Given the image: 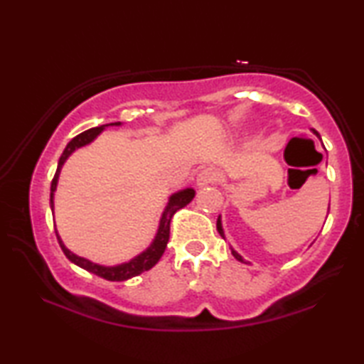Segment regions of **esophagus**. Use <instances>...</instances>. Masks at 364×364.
Segmentation results:
<instances>
[{"mask_svg": "<svg viewBox=\"0 0 364 364\" xmlns=\"http://www.w3.org/2000/svg\"><path fill=\"white\" fill-rule=\"evenodd\" d=\"M218 171L213 168H204L197 175V186L199 188H205L208 184H213L218 181Z\"/></svg>", "mask_w": 364, "mask_h": 364, "instance_id": "34e87169", "label": "esophagus"}]
</instances>
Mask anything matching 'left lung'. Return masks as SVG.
Returning a JSON list of instances; mask_svg holds the SVG:
<instances>
[{
	"mask_svg": "<svg viewBox=\"0 0 364 364\" xmlns=\"http://www.w3.org/2000/svg\"><path fill=\"white\" fill-rule=\"evenodd\" d=\"M313 133H315L316 134V136L319 138V133L316 132V130H313ZM217 230H218V232H220V236L221 237H223L225 239V232H223V226H221V218L218 217V220H217ZM231 254L234 255V258H236V260H239V262H242V263H245V260H244V258L241 257V255H239L237 254V252L236 250H234L232 247H231Z\"/></svg>",
	"mask_w": 364,
	"mask_h": 364,
	"instance_id": "left-lung-1",
	"label": "left lung"
}]
</instances>
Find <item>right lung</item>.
Here are the masks:
<instances>
[{"mask_svg": "<svg viewBox=\"0 0 364 364\" xmlns=\"http://www.w3.org/2000/svg\"><path fill=\"white\" fill-rule=\"evenodd\" d=\"M112 125V127H120L122 123L120 122H115V123H107V125H101V127H96V128H91V130H86L83 133L77 134L75 138H73L69 144L65 146V149L63 152V156L59 159V164H58V170H56V175H54L53 181H51V210L54 212V193H56V188H58V180H59V173H60V168H63V165L65 164V160L69 159L70 154L73 151H77L78 147H83L86 144H90L91 141H95V138L100 134L104 128ZM196 196V191L193 188H186L183 191H178V193L171 194L170 199H168V204L165 207V210L162 213V218H160V223H159V230L156 237H154L152 244L147 247L144 252H141L138 257L132 258L130 262L127 263H122V264H115V267H104V264H97L93 263L90 260H86L83 257H78L70 252L69 249L65 247L64 242L60 241V236L56 231V236H58V241L60 249L65 254V257L69 258L72 263H75L77 267L83 268L86 271H90V273H93L96 276H100V278H104L107 281H127L130 278H134V276H138L141 273H144V271L151 269L154 264H156L160 257L164 255L165 247H167V242H168V237H170V221L171 217H173L176 210H180V208L186 207L191 200L194 199ZM54 230H56V225H54Z\"/></svg>", "mask_w": 364, "mask_h": 364, "instance_id": "obj_1", "label": "right lung"}]
</instances>
